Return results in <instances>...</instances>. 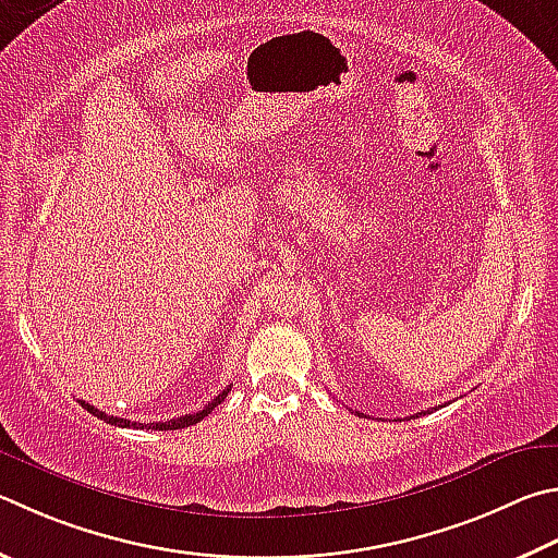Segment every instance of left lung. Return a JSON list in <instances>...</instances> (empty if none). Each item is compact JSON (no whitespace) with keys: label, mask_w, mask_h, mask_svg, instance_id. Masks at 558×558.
Listing matches in <instances>:
<instances>
[{"label":"left lung","mask_w":558,"mask_h":558,"mask_svg":"<svg viewBox=\"0 0 558 558\" xmlns=\"http://www.w3.org/2000/svg\"><path fill=\"white\" fill-rule=\"evenodd\" d=\"M427 412H429V410H427ZM359 414H361V412H359ZM420 414H424V412H420Z\"/></svg>","instance_id":"left-lung-1"}]
</instances>
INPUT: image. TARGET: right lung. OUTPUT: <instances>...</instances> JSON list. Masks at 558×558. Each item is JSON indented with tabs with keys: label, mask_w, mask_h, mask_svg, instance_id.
<instances>
[{
	"label": "right lung",
	"mask_w": 558,
	"mask_h": 558,
	"mask_svg": "<svg viewBox=\"0 0 558 558\" xmlns=\"http://www.w3.org/2000/svg\"><path fill=\"white\" fill-rule=\"evenodd\" d=\"M229 390H231V385L229 388H225L221 390L215 400H211L209 404H205V408H202L199 412H192V414H182V417H178V420H170V422H154V424H146V422H131V420H121V417H114V414H107V412H99L95 404H89V402H85V400H80V404H83V408L89 412V414H95V417H99V420H105L107 424H114V427H134V429H144V427H148V429H158V432H163V429H185V427H192V424H197L199 420H205L207 414L217 408V404H221V400L227 398L229 395Z\"/></svg>",
	"instance_id": "1"
}]
</instances>
